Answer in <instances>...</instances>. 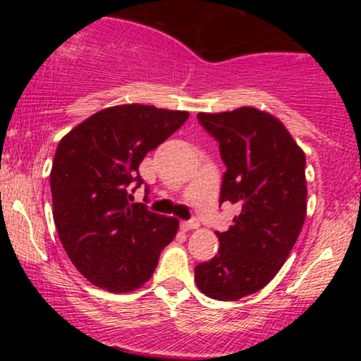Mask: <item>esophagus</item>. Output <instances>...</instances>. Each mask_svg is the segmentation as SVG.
<instances>
[{"label":"esophagus","mask_w":361,"mask_h":361,"mask_svg":"<svg viewBox=\"0 0 361 361\" xmlns=\"http://www.w3.org/2000/svg\"><path fill=\"white\" fill-rule=\"evenodd\" d=\"M198 226H200V222H198V219H190V221H183V222H181V229H183V231L197 229Z\"/></svg>","instance_id":"34e87169"}]
</instances>
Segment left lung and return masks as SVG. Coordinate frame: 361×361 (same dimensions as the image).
<instances>
[{
    "mask_svg": "<svg viewBox=\"0 0 361 361\" xmlns=\"http://www.w3.org/2000/svg\"><path fill=\"white\" fill-rule=\"evenodd\" d=\"M197 118L227 168L219 204H235L239 214L226 233H215L221 247L195 267V281L210 299L238 300L270 283L299 238L307 210L305 154L267 111L241 106Z\"/></svg>",
    "mask_w": 361,
    "mask_h": 361,
    "instance_id": "1",
    "label": "left lung"
}]
</instances>
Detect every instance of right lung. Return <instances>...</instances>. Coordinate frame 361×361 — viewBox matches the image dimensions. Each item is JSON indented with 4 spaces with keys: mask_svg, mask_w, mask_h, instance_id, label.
Returning a JSON list of instances; mask_svg holds the SVG:
<instances>
[{
    "mask_svg": "<svg viewBox=\"0 0 361 361\" xmlns=\"http://www.w3.org/2000/svg\"><path fill=\"white\" fill-rule=\"evenodd\" d=\"M188 118V111L118 105L91 115L61 139L54 156V222L69 259L109 292L139 288L178 233V221L132 204L139 164ZM149 188L146 186V195Z\"/></svg>",
    "mask_w": 361,
    "mask_h": 361,
    "instance_id": "1",
    "label": "right lung"
}]
</instances>
